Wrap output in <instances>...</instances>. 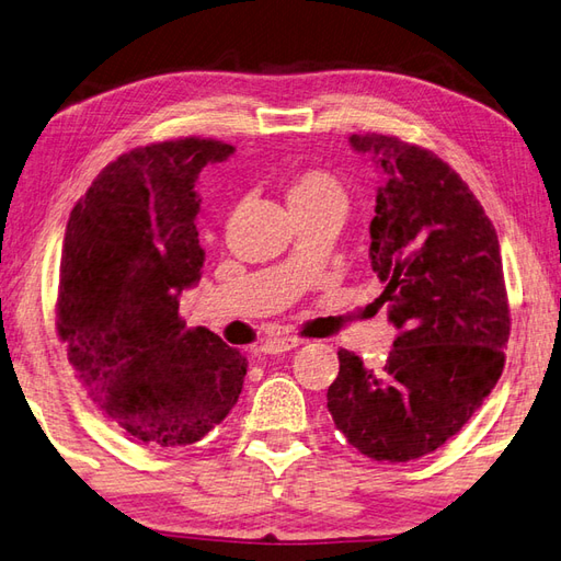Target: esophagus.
I'll return each mask as SVG.
<instances>
[{
    "mask_svg": "<svg viewBox=\"0 0 561 561\" xmlns=\"http://www.w3.org/2000/svg\"><path fill=\"white\" fill-rule=\"evenodd\" d=\"M302 345V339H295V335H283V339H271L264 345H261V353L266 355H283L293 351V347Z\"/></svg>",
    "mask_w": 561,
    "mask_h": 561,
    "instance_id": "1",
    "label": "esophagus"
}]
</instances>
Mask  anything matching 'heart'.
<instances>
[{
  "mask_svg": "<svg viewBox=\"0 0 561 561\" xmlns=\"http://www.w3.org/2000/svg\"><path fill=\"white\" fill-rule=\"evenodd\" d=\"M285 198H288V206L295 216L323 214V210H333V214L343 216L347 204L345 186L339 182V178L317 168L297 172L288 190H285Z\"/></svg>",
  "mask_w": 561,
  "mask_h": 561,
  "instance_id": "obj_1",
  "label": "heart"
}]
</instances>
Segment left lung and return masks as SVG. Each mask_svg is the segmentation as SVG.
<instances>
[{"label":"left lung","instance_id":"left-lung-1","mask_svg":"<svg viewBox=\"0 0 561 561\" xmlns=\"http://www.w3.org/2000/svg\"><path fill=\"white\" fill-rule=\"evenodd\" d=\"M351 146L383 175L369 259L398 335L383 369L341 347L327 405L359 454L405 463L458 434L502 377L512 319L500 240L427 148L383 134H353Z\"/></svg>","mask_w":561,"mask_h":561}]
</instances>
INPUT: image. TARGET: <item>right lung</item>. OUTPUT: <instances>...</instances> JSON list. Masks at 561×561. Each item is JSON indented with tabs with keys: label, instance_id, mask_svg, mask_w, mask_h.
Returning <instances> with one entry per match:
<instances>
[{
	"label": "right lung",
	"instance_id": "add662e5",
	"mask_svg": "<svg viewBox=\"0 0 561 561\" xmlns=\"http://www.w3.org/2000/svg\"><path fill=\"white\" fill-rule=\"evenodd\" d=\"M234 148L186 136L119 156L73 206L57 331L105 415L148 446L194 444L238 403L247 357L186 329L180 293L202 278L194 184Z\"/></svg>",
	"mask_w": 561,
	"mask_h": 561
}]
</instances>
